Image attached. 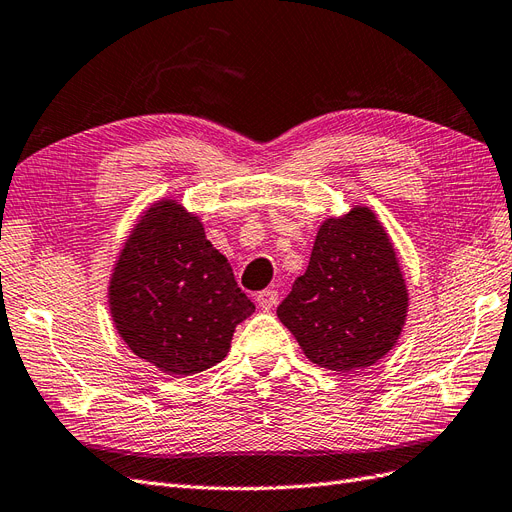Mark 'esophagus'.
<instances>
[{"mask_svg":"<svg viewBox=\"0 0 512 512\" xmlns=\"http://www.w3.org/2000/svg\"><path fill=\"white\" fill-rule=\"evenodd\" d=\"M278 299H280V295H278V290H273V288H267V290H260V293H258V297H256V301H258V306H260L262 310H273L275 306H278Z\"/></svg>","mask_w":512,"mask_h":512,"instance_id":"esophagus-1","label":"esophagus"}]
</instances>
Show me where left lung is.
Here are the masks:
<instances>
[{
  "instance_id": "8db88e82",
  "label": "left lung",
  "mask_w": 512,
  "mask_h": 512,
  "mask_svg": "<svg viewBox=\"0 0 512 512\" xmlns=\"http://www.w3.org/2000/svg\"><path fill=\"white\" fill-rule=\"evenodd\" d=\"M407 288L375 213L357 206L327 219L306 273L278 306V319L314 364L336 372L372 366L400 336Z\"/></svg>"
}]
</instances>
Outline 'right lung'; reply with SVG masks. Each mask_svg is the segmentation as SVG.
<instances>
[{
    "mask_svg": "<svg viewBox=\"0 0 512 512\" xmlns=\"http://www.w3.org/2000/svg\"><path fill=\"white\" fill-rule=\"evenodd\" d=\"M109 306L129 349L170 375L222 362L234 327L256 310L230 262L174 200L142 219L120 254Z\"/></svg>",
    "mask_w": 512,
    "mask_h": 512,
    "instance_id": "add662e5",
    "label": "right lung"
}]
</instances>
